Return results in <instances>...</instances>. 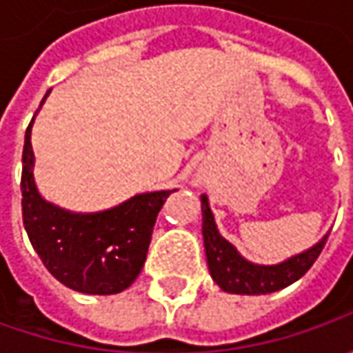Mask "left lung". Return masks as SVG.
<instances>
[{
  "instance_id": "8db88e82",
  "label": "left lung",
  "mask_w": 353,
  "mask_h": 353,
  "mask_svg": "<svg viewBox=\"0 0 353 353\" xmlns=\"http://www.w3.org/2000/svg\"><path fill=\"white\" fill-rule=\"evenodd\" d=\"M202 234L212 279L220 285V289L234 294H267L289 287L314 265L328 239V236L322 237L314 248L283 263L253 265L218 234L206 196H202Z\"/></svg>"
}]
</instances>
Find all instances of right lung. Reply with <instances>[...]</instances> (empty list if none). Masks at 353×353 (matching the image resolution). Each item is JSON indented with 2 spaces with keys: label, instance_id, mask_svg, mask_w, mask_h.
Listing matches in <instances>:
<instances>
[{
  "label": "right lung",
  "instance_id": "obj_1",
  "mask_svg": "<svg viewBox=\"0 0 353 353\" xmlns=\"http://www.w3.org/2000/svg\"><path fill=\"white\" fill-rule=\"evenodd\" d=\"M31 125L33 119L23 145L21 208L33 250L50 275L72 291L86 294L125 291L141 273L157 216L174 190L137 194L98 214L62 210L43 200L34 186Z\"/></svg>",
  "mask_w": 353,
  "mask_h": 353
}]
</instances>
